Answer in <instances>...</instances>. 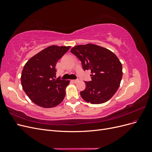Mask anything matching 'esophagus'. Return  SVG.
I'll use <instances>...</instances> for the list:
<instances>
[{"label":"esophagus","instance_id":"34e87169","mask_svg":"<svg viewBox=\"0 0 152 152\" xmlns=\"http://www.w3.org/2000/svg\"><path fill=\"white\" fill-rule=\"evenodd\" d=\"M71 81L73 82V83H77V82H79V80H78V79H76V80H72Z\"/></svg>","mask_w":152,"mask_h":152}]
</instances>
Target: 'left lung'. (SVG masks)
<instances>
[{"label":"left lung","mask_w":152,"mask_h":152,"mask_svg":"<svg viewBox=\"0 0 152 152\" xmlns=\"http://www.w3.org/2000/svg\"><path fill=\"white\" fill-rule=\"evenodd\" d=\"M70 52L82 62L84 70L91 71V81L86 82L80 96L86 102L101 104L115 94L122 77V66L111 50L93 44L78 45Z\"/></svg>","instance_id":"left-lung-1"}]
</instances>
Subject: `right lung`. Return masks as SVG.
<instances>
[{
  "label": "right lung",
  "mask_w": 152,
  "mask_h": 152,
  "mask_svg": "<svg viewBox=\"0 0 152 152\" xmlns=\"http://www.w3.org/2000/svg\"><path fill=\"white\" fill-rule=\"evenodd\" d=\"M70 46L50 45L31 57L26 63L21 73L23 89L37 105L53 108L61 103L65 96L69 80L56 77L55 67L58 61Z\"/></svg>",
  "instance_id": "right-lung-1"
}]
</instances>
